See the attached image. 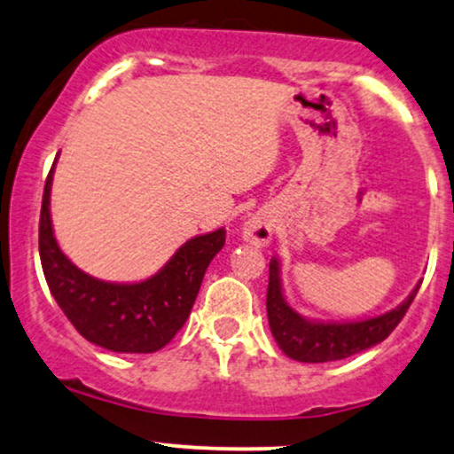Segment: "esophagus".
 Instances as JSON below:
<instances>
[{
	"instance_id": "1",
	"label": "esophagus",
	"mask_w": 454,
	"mask_h": 454,
	"mask_svg": "<svg viewBox=\"0 0 454 454\" xmlns=\"http://www.w3.org/2000/svg\"><path fill=\"white\" fill-rule=\"evenodd\" d=\"M243 239L251 245H258V247H264V245L270 243L272 239V222L264 213H255L251 215L243 226Z\"/></svg>"
}]
</instances>
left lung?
Masks as SVG:
<instances>
[{"label":"left lung","mask_w":454,"mask_h":454,"mask_svg":"<svg viewBox=\"0 0 454 454\" xmlns=\"http://www.w3.org/2000/svg\"><path fill=\"white\" fill-rule=\"evenodd\" d=\"M419 287L420 286L412 289L411 296L403 300L400 307L372 319L351 321V324H317V321L300 317L286 302L281 292L279 262L272 260L269 266L266 313H269L272 336L287 357L304 364L336 362V359L351 357L355 353H362L383 342L411 309Z\"/></svg>","instance_id":"obj_1"}]
</instances>
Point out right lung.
<instances>
[{"instance_id": "right-lung-1", "label": "right lung", "mask_w": 454, "mask_h": 454, "mask_svg": "<svg viewBox=\"0 0 454 454\" xmlns=\"http://www.w3.org/2000/svg\"><path fill=\"white\" fill-rule=\"evenodd\" d=\"M51 168L40 213V258L54 300L86 340L116 353H154L182 330L205 270L226 231L190 239L154 277L141 283L92 279L59 249L51 222Z\"/></svg>"}]
</instances>
